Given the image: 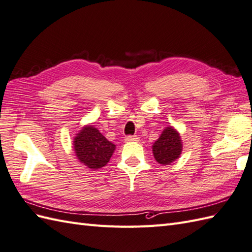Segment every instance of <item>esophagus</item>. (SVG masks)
<instances>
[{"label": "esophagus", "instance_id": "34e87169", "mask_svg": "<svg viewBox=\"0 0 252 252\" xmlns=\"http://www.w3.org/2000/svg\"><path fill=\"white\" fill-rule=\"evenodd\" d=\"M126 141H137L138 140V137L136 136V135H128V136H126L125 138Z\"/></svg>", "mask_w": 252, "mask_h": 252}]
</instances>
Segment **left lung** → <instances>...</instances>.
I'll return each instance as SVG.
<instances>
[{
    "label": "left lung",
    "instance_id": "left-lung-1",
    "mask_svg": "<svg viewBox=\"0 0 252 252\" xmlns=\"http://www.w3.org/2000/svg\"><path fill=\"white\" fill-rule=\"evenodd\" d=\"M182 147L181 136L178 131L172 126H167L152 146L154 158L158 164L170 165L181 156Z\"/></svg>",
    "mask_w": 252,
    "mask_h": 252
}]
</instances>
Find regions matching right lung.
<instances>
[{
	"label": "right lung",
	"instance_id": "right-lung-1",
	"mask_svg": "<svg viewBox=\"0 0 252 252\" xmlns=\"http://www.w3.org/2000/svg\"><path fill=\"white\" fill-rule=\"evenodd\" d=\"M73 149L82 164L90 169H99L109 162L116 146L94 126H85L74 137Z\"/></svg>",
	"mask_w": 252,
	"mask_h": 252
}]
</instances>
